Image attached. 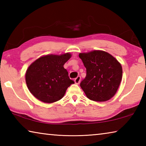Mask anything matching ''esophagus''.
<instances>
[{
	"label": "esophagus",
	"instance_id": "1",
	"mask_svg": "<svg viewBox=\"0 0 146 146\" xmlns=\"http://www.w3.org/2000/svg\"><path fill=\"white\" fill-rule=\"evenodd\" d=\"M80 79H81L80 76H78L77 77H76V78L75 79V83L76 84H78L80 83Z\"/></svg>",
	"mask_w": 146,
	"mask_h": 146
}]
</instances>
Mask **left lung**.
I'll return each instance as SVG.
<instances>
[{"label": "left lung", "instance_id": "obj_1", "mask_svg": "<svg viewBox=\"0 0 146 146\" xmlns=\"http://www.w3.org/2000/svg\"><path fill=\"white\" fill-rule=\"evenodd\" d=\"M79 57L86 68V76L80 82L86 97L96 102L111 98L122 77L119 62L110 53L100 50L80 53Z\"/></svg>", "mask_w": 146, "mask_h": 146}]
</instances>
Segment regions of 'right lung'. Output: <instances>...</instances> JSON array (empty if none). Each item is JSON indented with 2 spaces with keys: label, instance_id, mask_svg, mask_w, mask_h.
Listing matches in <instances>:
<instances>
[{
  "label": "right lung",
  "instance_id": "obj_1",
  "mask_svg": "<svg viewBox=\"0 0 146 146\" xmlns=\"http://www.w3.org/2000/svg\"><path fill=\"white\" fill-rule=\"evenodd\" d=\"M71 55H48L41 56L29 66L26 73L28 90L35 97L45 103H53L62 98L74 81L64 65Z\"/></svg>",
  "mask_w": 146,
  "mask_h": 146
}]
</instances>
